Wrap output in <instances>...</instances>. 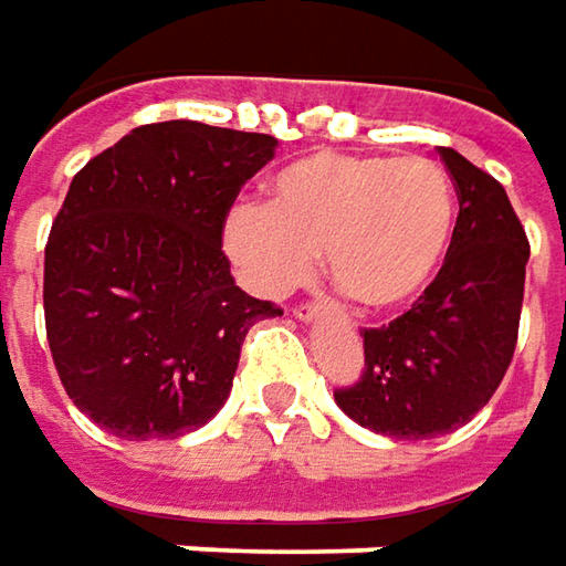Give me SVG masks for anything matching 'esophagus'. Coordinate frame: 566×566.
Here are the masks:
<instances>
[{"mask_svg":"<svg viewBox=\"0 0 566 566\" xmlns=\"http://www.w3.org/2000/svg\"><path fill=\"white\" fill-rule=\"evenodd\" d=\"M315 312H318V308H315L312 302H305V305H298L296 308V318L298 322H312V318H315Z\"/></svg>","mask_w":566,"mask_h":566,"instance_id":"obj_1","label":"esophagus"}]
</instances>
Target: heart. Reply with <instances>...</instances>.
Returning <instances> with one entry per match:
<instances>
[{
	"label": "heart",
	"instance_id": "b5f03b06",
	"mask_svg": "<svg viewBox=\"0 0 566 566\" xmlns=\"http://www.w3.org/2000/svg\"><path fill=\"white\" fill-rule=\"evenodd\" d=\"M455 232V187L427 156L312 153L270 181L268 203H239L222 248L241 280L280 298L325 251L340 293L373 312L410 305L437 280Z\"/></svg>",
	"mask_w": 566,
	"mask_h": 566
}]
</instances>
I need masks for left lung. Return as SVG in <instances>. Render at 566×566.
<instances>
[{
	"mask_svg": "<svg viewBox=\"0 0 566 566\" xmlns=\"http://www.w3.org/2000/svg\"><path fill=\"white\" fill-rule=\"evenodd\" d=\"M459 193L446 264L401 318L363 331V376L334 391L359 427L430 439L465 427L491 401L516 350L528 239L506 190L439 146Z\"/></svg>",
	"mask_w": 566,
	"mask_h": 566,
	"instance_id": "1",
	"label": "left lung"
}]
</instances>
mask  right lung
Wrapping results in <instances>:
<instances>
[{
    "label": "right lung",
    "mask_w": 566,
    "mask_h": 566,
    "mask_svg": "<svg viewBox=\"0 0 566 566\" xmlns=\"http://www.w3.org/2000/svg\"><path fill=\"white\" fill-rule=\"evenodd\" d=\"M268 133L197 120L129 129L75 178L43 254V318L72 405L120 439H178L226 405L244 334L283 315L222 254Z\"/></svg>",
    "instance_id": "obj_1"
}]
</instances>
